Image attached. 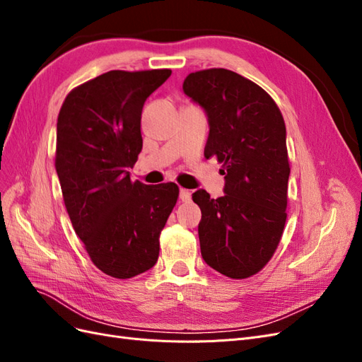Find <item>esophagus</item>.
I'll return each instance as SVG.
<instances>
[{"mask_svg": "<svg viewBox=\"0 0 362 362\" xmlns=\"http://www.w3.org/2000/svg\"><path fill=\"white\" fill-rule=\"evenodd\" d=\"M190 198H192V192H190V190H187V189H181V190H180V199H181L182 202L190 201Z\"/></svg>", "mask_w": 362, "mask_h": 362, "instance_id": "esophagus-1", "label": "esophagus"}]
</instances>
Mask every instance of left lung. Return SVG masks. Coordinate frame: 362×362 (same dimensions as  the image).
Listing matches in <instances>:
<instances>
[{"instance_id": "1", "label": "left lung", "mask_w": 362, "mask_h": 362, "mask_svg": "<svg viewBox=\"0 0 362 362\" xmlns=\"http://www.w3.org/2000/svg\"><path fill=\"white\" fill-rule=\"evenodd\" d=\"M182 89L208 116L204 156L217 157L225 175V196L211 199L202 189L192 196L202 213V258L228 278H249L275 254L287 221L284 117L264 89L228 69L192 72Z\"/></svg>"}]
</instances>
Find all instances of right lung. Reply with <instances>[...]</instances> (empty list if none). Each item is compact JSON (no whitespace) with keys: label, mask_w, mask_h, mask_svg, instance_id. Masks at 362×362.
<instances>
[{"label":"right lung","mask_w":362,"mask_h":362,"mask_svg":"<svg viewBox=\"0 0 362 362\" xmlns=\"http://www.w3.org/2000/svg\"><path fill=\"white\" fill-rule=\"evenodd\" d=\"M170 69L110 71L75 87L57 117L56 170L76 235L105 275L128 279L154 264L180 189L131 181L144 146L146 98Z\"/></svg>","instance_id":"obj_1"}]
</instances>
